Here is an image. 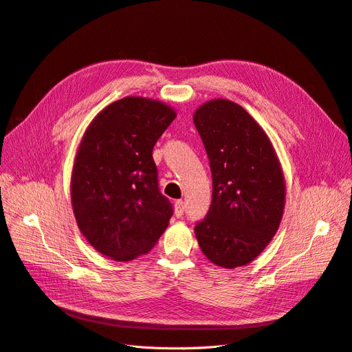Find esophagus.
<instances>
[{
    "instance_id": "34e87169",
    "label": "esophagus",
    "mask_w": 352,
    "mask_h": 352,
    "mask_svg": "<svg viewBox=\"0 0 352 352\" xmlns=\"http://www.w3.org/2000/svg\"><path fill=\"white\" fill-rule=\"evenodd\" d=\"M185 210H186V204L184 201H176L175 202V216L176 217H182Z\"/></svg>"
}]
</instances>
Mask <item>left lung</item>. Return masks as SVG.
Instances as JSON below:
<instances>
[{
	"label": "left lung",
	"instance_id": "obj_1",
	"mask_svg": "<svg viewBox=\"0 0 352 352\" xmlns=\"http://www.w3.org/2000/svg\"><path fill=\"white\" fill-rule=\"evenodd\" d=\"M210 162L212 198L195 225L206 257L220 267L251 263L278 230L285 177L269 136L236 102L211 100L194 114Z\"/></svg>",
	"mask_w": 352,
	"mask_h": 352
}]
</instances>
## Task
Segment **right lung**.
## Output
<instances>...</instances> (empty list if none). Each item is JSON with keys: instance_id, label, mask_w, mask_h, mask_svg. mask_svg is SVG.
Instances as JSON below:
<instances>
[{"instance_id": "add662e5", "label": "right lung", "mask_w": 352, "mask_h": 352, "mask_svg": "<svg viewBox=\"0 0 352 352\" xmlns=\"http://www.w3.org/2000/svg\"><path fill=\"white\" fill-rule=\"evenodd\" d=\"M176 111L164 102L126 97L88 126L74 160L70 194L83 236L116 261L148 254L173 214L158 189L153 148Z\"/></svg>"}]
</instances>
